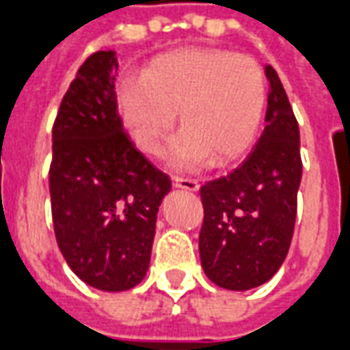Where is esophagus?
<instances>
[{
    "instance_id": "1",
    "label": "esophagus",
    "mask_w": 350,
    "mask_h": 350,
    "mask_svg": "<svg viewBox=\"0 0 350 350\" xmlns=\"http://www.w3.org/2000/svg\"><path fill=\"white\" fill-rule=\"evenodd\" d=\"M173 185H175V188H180V190H188V192H198V190H200V185H198V180H194V179H183V177H173Z\"/></svg>"
}]
</instances>
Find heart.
Wrapping results in <instances>:
<instances>
[{
    "mask_svg": "<svg viewBox=\"0 0 350 350\" xmlns=\"http://www.w3.org/2000/svg\"><path fill=\"white\" fill-rule=\"evenodd\" d=\"M124 126L133 143L158 156L167 148L171 167L196 171L213 160L220 165L241 158L258 137L267 84L258 62L220 49L190 46L162 54L137 79L116 90Z\"/></svg>",
    "mask_w": 350,
    "mask_h": 350,
    "instance_id": "obj_1",
    "label": "heart"
}]
</instances>
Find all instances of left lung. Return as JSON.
I'll list each match as a JSON object with an SVG mask.
<instances>
[{
    "mask_svg": "<svg viewBox=\"0 0 350 350\" xmlns=\"http://www.w3.org/2000/svg\"><path fill=\"white\" fill-rule=\"evenodd\" d=\"M269 83L266 128L245 162L203 185L200 258L220 288L245 292L273 277L286 258L301 180L299 128L277 71Z\"/></svg>",
    "mask_w": 350,
    "mask_h": 350,
    "instance_id": "obj_1",
    "label": "left lung"
}]
</instances>
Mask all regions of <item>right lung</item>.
<instances>
[{
    "label": "right lung",
    "instance_id": "right-lung-1",
    "mask_svg": "<svg viewBox=\"0 0 350 350\" xmlns=\"http://www.w3.org/2000/svg\"><path fill=\"white\" fill-rule=\"evenodd\" d=\"M115 51L92 54L58 109L49 173L54 234L71 271L94 288L122 292L147 275L156 215L171 190L124 133Z\"/></svg>",
    "mask_w": 350,
    "mask_h": 350
}]
</instances>
